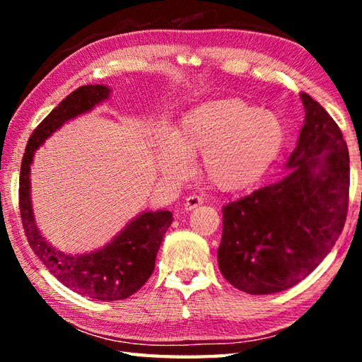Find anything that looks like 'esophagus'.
Masks as SVG:
<instances>
[{
  "label": "esophagus",
  "mask_w": 362,
  "mask_h": 362,
  "mask_svg": "<svg viewBox=\"0 0 362 362\" xmlns=\"http://www.w3.org/2000/svg\"><path fill=\"white\" fill-rule=\"evenodd\" d=\"M203 204V198H199V196H196V194H192V196H188V198L185 199V204H183V209H185L187 212L188 211H193L194 207H198V206H201Z\"/></svg>",
  "instance_id": "1"
}]
</instances>
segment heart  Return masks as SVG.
I'll list each match as a JSON object with an SVG mask.
<instances>
[{
  "label": "heart",
  "instance_id": "b5f03b06",
  "mask_svg": "<svg viewBox=\"0 0 362 362\" xmlns=\"http://www.w3.org/2000/svg\"><path fill=\"white\" fill-rule=\"evenodd\" d=\"M286 144L279 116L241 97L199 103L182 116L174 134L158 137V169L179 182L203 158L204 179L225 193L254 189L276 163Z\"/></svg>",
  "mask_w": 362,
  "mask_h": 362
}]
</instances>
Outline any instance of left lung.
<instances>
[{
    "instance_id": "obj_1",
    "label": "left lung",
    "mask_w": 362,
    "mask_h": 362,
    "mask_svg": "<svg viewBox=\"0 0 362 362\" xmlns=\"http://www.w3.org/2000/svg\"><path fill=\"white\" fill-rule=\"evenodd\" d=\"M305 122L287 174L273 185L226 204L218 268L252 296L289 289L320 265L345 226L350 156L337 122L300 94Z\"/></svg>"
}]
</instances>
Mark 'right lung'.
<instances>
[{"mask_svg": "<svg viewBox=\"0 0 362 362\" xmlns=\"http://www.w3.org/2000/svg\"><path fill=\"white\" fill-rule=\"evenodd\" d=\"M112 89L103 84H88L73 90L49 113L28 139L21 166L19 206L22 225L33 252L60 283L79 296L110 302L131 297L142 287L155 269L158 249L173 223V212L145 211L132 218L105 246L88 254H65L54 247L36 225L30 166L35 151L66 121L88 113L105 102Z\"/></svg>", "mask_w": 362, "mask_h": 362, "instance_id": "add662e5", "label": "right lung"}]
</instances>
